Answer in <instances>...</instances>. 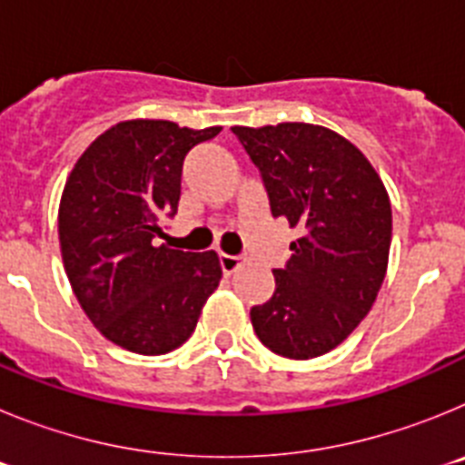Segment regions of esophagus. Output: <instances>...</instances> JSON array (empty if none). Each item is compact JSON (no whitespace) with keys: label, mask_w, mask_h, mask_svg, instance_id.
Wrapping results in <instances>:
<instances>
[{"label":"esophagus","mask_w":465,"mask_h":465,"mask_svg":"<svg viewBox=\"0 0 465 465\" xmlns=\"http://www.w3.org/2000/svg\"><path fill=\"white\" fill-rule=\"evenodd\" d=\"M219 262H221V270L225 274L235 272L237 268L242 265V256H230V253H219Z\"/></svg>","instance_id":"34e87169"}]
</instances>
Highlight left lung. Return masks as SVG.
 <instances>
[{
  "label": "left lung",
  "instance_id": "obj_1",
  "mask_svg": "<svg viewBox=\"0 0 465 465\" xmlns=\"http://www.w3.org/2000/svg\"><path fill=\"white\" fill-rule=\"evenodd\" d=\"M268 191L272 216L300 237L274 272V295L252 307L270 351L305 361L328 354L371 312L391 246V203L375 167L328 127L279 123L232 127Z\"/></svg>",
  "mask_w": 465,
  "mask_h": 465
}]
</instances>
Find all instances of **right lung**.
Segmentation results:
<instances>
[{
  "instance_id": "1",
  "label": "right lung",
  "mask_w": 465,
  "mask_h": 465,
  "mask_svg": "<svg viewBox=\"0 0 465 465\" xmlns=\"http://www.w3.org/2000/svg\"><path fill=\"white\" fill-rule=\"evenodd\" d=\"M219 133L118 123L90 143L64 183L57 213L64 272L94 328L127 351L182 347L219 286L216 253L158 244L160 223L179 207L188 151Z\"/></svg>"
}]
</instances>
